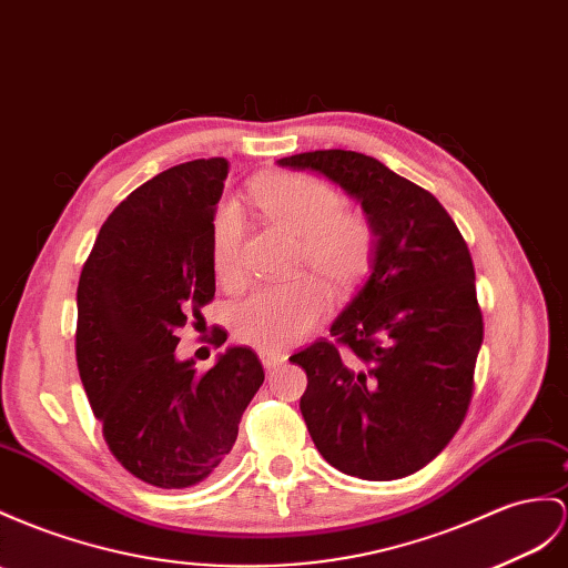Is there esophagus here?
<instances>
[{"label": "esophagus", "instance_id": "esophagus-1", "mask_svg": "<svg viewBox=\"0 0 568 568\" xmlns=\"http://www.w3.org/2000/svg\"><path fill=\"white\" fill-rule=\"evenodd\" d=\"M258 357H261V365H264L266 372L275 369V367L283 365V362H285V355H281V353H261Z\"/></svg>", "mask_w": 568, "mask_h": 568}]
</instances>
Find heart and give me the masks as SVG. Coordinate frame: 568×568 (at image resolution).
<instances>
[{
	"mask_svg": "<svg viewBox=\"0 0 568 568\" xmlns=\"http://www.w3.org/2000/svg\"><path fill=\"white\" fill-rule=\"evenodd\" d=\"M256 206L271 223L300 237V258L333 290L362 281L372 264L374 232L362 215L343 213L333 186L302 174H271L252 189ZM244 221L235 203H223L213 217V268L217 278H240ZM328 307V293L316 281L264 287L235 310V336L261 353L295 345Z\"/></svg>",
	"mask_w": 568,
	"mask_h": 568,
	"instance_id": "b5f03b06",
	"label": "heart"
}]
</instances>
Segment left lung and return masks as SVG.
<instances>
[{
    "mask_svg": "<svg viewBox=\"0 0 568 568\" xmlns=\"http://www.w3.org/2000/svg\"><path fill=\"white\" fill-rule=\"evenodd\" d=\"M338 184L374 232L367 281L316 341L290 357L307 372L300 410L333 468L362 479L413 475L442 454L473 396L483 345L473 258L423 186L355 151L278 160Z\"/></svg>",
    "mask_w": 568,
    "mask_h": 568,
    "instance_id": "obj_1",
    "label": "left lung"
}]
</instances>
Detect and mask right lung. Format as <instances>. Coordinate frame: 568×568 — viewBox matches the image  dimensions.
Here are the masks:
<instances>
[{
  "label": "right lung",
  "mask_w": 568,
  "mask_h": 568,
  "mask_svg": "<svg viewBox=\"0 0 568 568\" xmlns=\"http://www.w3.org/2000/svg\"><path fill=\"white\" fill-rule=\"evenodd\" d=\"M225 158L192 160L134 189L100 227L77 290V365L124 468L160 489L203 483L227 463L264 384L254 351L230 345L199 374L178 331L215 295L213 217ZM227 341L217 328L215 343Z\"/></svg>",
  "instance_id": "obj_1"
}]
</instances>
